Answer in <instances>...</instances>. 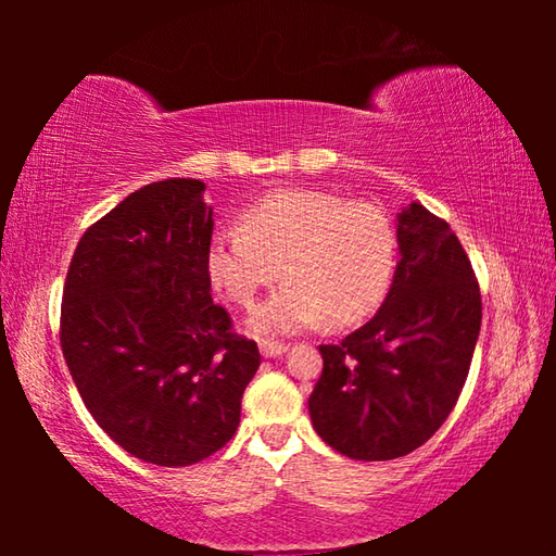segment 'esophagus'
Segmentation results:
<instances>
[{"instance_id": "esophagus-1", "label": "esophagus", "mask_w": 556, "mask_h": 556, "mask_svg": "<svg viewBox=\"0 0 556 556\" xmlns=\"http://www.w3.org/2000/svg\"><path fill=\"white\" fill-rule=\"evenodd\" d=\"M287 343H277V341H262L260 343V353L262 357H279L287 353Z\"/></svg>"}]
</instances>
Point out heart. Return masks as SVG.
<instances>
[{
  "mask_svg": "<svg viewBox=\"0 0 556 556\" xmlns=\"http://www.w3.org/2000/svg\"><path fill=\"white\" fill-rule=\"evenodd\" d=\"M397 235L378 205L348 203L324 191H279L213 232L205 267L240 306L279 275L287 285L252 312L255 336H291L328 321L351 326L388 291Z\"/></svg>",
  "mask_w": 556,
  "mask_h": 556,
  "instance_id": "b5f03b06",
  "label": "heart"
}]
</instances>
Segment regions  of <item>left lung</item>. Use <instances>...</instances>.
<instances>
[{"label":"left lung","instance_id":"left-lung-1","mask_svg":"<svg viewBox=\"0 0 556 556\" xmlns=\"http://www.w3.org/2000/svg\"><path fill=\"white\" fill-rule=\"evenodd\" d=\"M400 262L380 312L338 345L308 397L316 434L355 460L407 456L444 425L481 331V291L446 220L397 213Z\"/></svg>","mask_w":556,"mask_h":556}]
</instances>
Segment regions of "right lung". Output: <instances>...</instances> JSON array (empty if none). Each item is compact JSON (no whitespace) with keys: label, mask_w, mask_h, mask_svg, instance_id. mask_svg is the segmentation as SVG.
<instances>
[{"label":"right lung","mask_w":556,"mask_h":556,"mask_svg":"<svg viewBox=\"0 0 556 556\" xmlns=\"http://www.w3.org/2000/svg\"><path fill=\"white\" fill-rule=\"evenodd\" d=\"M199 178L129 193L83 235L61 304V348L92 419L154 466L213 456L260 368L211 299L213 208Z\"/></svg>","instance_id":"add662e5"}]
</instances>
